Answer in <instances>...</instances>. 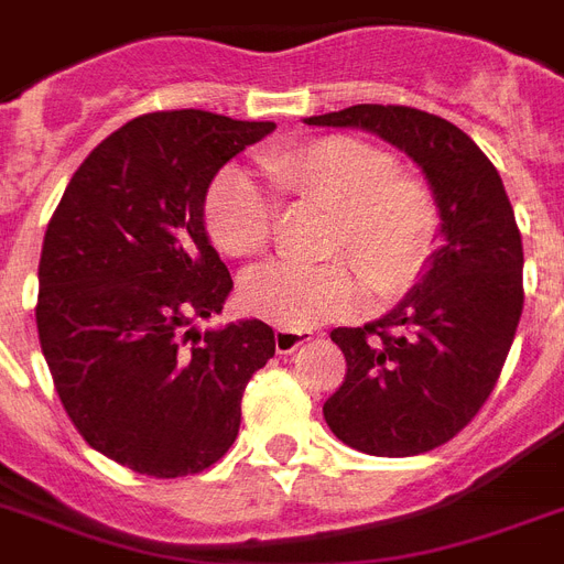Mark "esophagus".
I'll return each instance as SVG.
<instances>
[{
    "label": "esophagus",
    "instance_id": "34e87169",
    "mask_svg": "<svg viewBox=\"0 0 564 564\" xmlns=\"http://www.w3.org/2000/svg\"><path fill=\"white\" fill-rule=\"evenodd\" d=\"M313 336L307 334V330H283V327H278L274 330V351L278 354H292L299 351L301 345H307Z\"/></svg>",
    "mask_w": 564,
    "mask_h": 564
}]
</instances>
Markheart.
I'll return each mask as SVG.
<instances>
[{
  "mask_svg": "<svg viewBox=\"0 0 564 564\" xmlns=\"http://www.w3.org/2000/svg\"><path fill=\"white\" fill-rule=\"evenodd\" d=\"M260 163L281 193L334 213L325 251L351 260L375 295L398 299L419 281L433 246L436 207L424 184L398 172L392 154L357 137L334 134L265 152ZM274 221L272 193L246 170L230 166L213 178L204 225L221 254L265 251ZM356 273L343 260L269 263L246 274L239 301L246 313L269 325L310 330L362 307L366 290Z\"/></svg>",
  "mask_w": 564,
  "mask_h": 564,
  "instance_id": "obj_1",
  "label": "heart"
}]
</instances>
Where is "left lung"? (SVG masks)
Instances as JSON below:
<instances>
[{
  "mask_svg": "<svg viewBox=\"0 0 564 564\" xmlns=\"http://www.w3.org/2000/svg\"><path fill=\"white\" fill-rule=\"evenodd\" d=\"M304 122L371 131L410 154L430 184L442 246L392 313L330 334L348 371L325 421L362 454L433 451L480 412L524 310V248L503 181L471 137L424 110L354 105Z\"/></svg>",
  "mask_w": 564,
  "mask_h": 564,
  "instance_id": "1",
  "label": "left lung"
}]
</instances>
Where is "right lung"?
Wrapping results in <instances>:
<instances>
[{
	"mask_svg": "<svg viewBox=\"0 0 564 564\" xmlns=\"http://www.w3.org/2000/svg\"><path fill=\"white\" fill-rule=\"evenodd\" d=\"M274 122L210 110L145 113L101 140L48 219L37 269L40 348L84 442L158 480L210 468L239 433L274 330H195L234 290L204 230L216 172Z\"/></svg>",
	"mask_w": 564,
	"mask_h": 564,
	"instance_id": "add662e5",
	"label": "right lung"
}]
</instances>
